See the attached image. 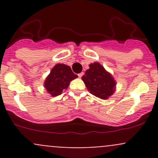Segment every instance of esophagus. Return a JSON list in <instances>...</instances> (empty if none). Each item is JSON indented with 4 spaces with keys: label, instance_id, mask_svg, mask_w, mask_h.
<instances>
[{
    "label": "esophagus",
    "instance_id": "esophagus-1",
    "mask_svg": "<svg viewBox=\"0 0 158 158\" xmlns=\"http://www.w3.org/2000/svg\"><path fill=\"white\" fill-rule=\"evenodd\" d=\"M83 75H84L83 73H79V74H78V76H79V78H81L82 76H83Z\"/></svg>",
    "mask_w": 158,
    "mask_h": 158
}]
</instances>
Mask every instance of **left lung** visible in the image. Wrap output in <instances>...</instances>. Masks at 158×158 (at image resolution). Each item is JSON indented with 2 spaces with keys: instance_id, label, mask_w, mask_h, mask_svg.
<instances>
[{
  "instance_id": "1",
  "label": "left lung",
  "mask_w": 158,
  "mask_h": 158,
  "mask_svg": "<svg viewBox=\"0 0 158 158\" xmlns=\"http://www.w3.org/2000/svg\"><path fill=\"white\" fill-rule=\"evenodd\" d=\"M82 79L89 92L101 99H108L115 92L116 81L98 62L89 64Z\"/></svg>"
}]
</instances>
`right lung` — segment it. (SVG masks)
<instances>
[{
  "instance_id": "1",
  "label": "right lung",
  "mask_w": 158,
  "mask_h": 158,
  "mask_svg": "<svg viewBox=\"0 0 158 158\" xmlns=\"http://www.w3.org/2000/svg\"><path fill=\"white\" fill-rule=\"evenodd\" d=\"M78 77L74 74L70 66L63 63H57L47 76L44 86L51 96L61 95L63 90L69 87L70 82Z\"/></svg>"
}]
</instances>
